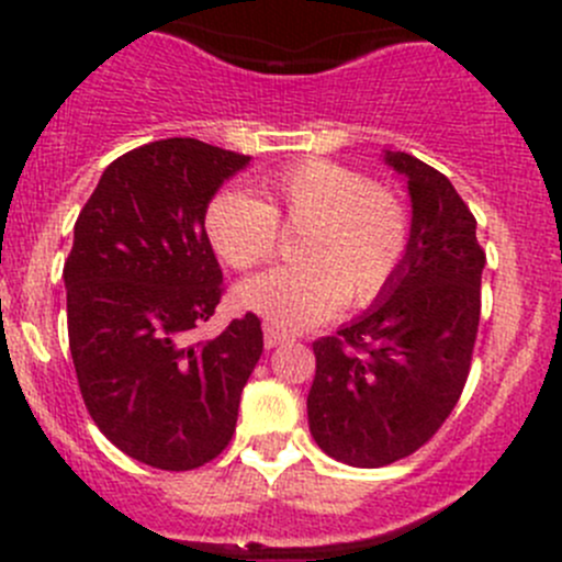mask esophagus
Instances as JSON below:
<instances>
[{
	"label": "esophagus",
	"mask_w": 562,
	"mask_h": 562,
	"mask_svg": "<svg viewBox=\"0 0 562 562\" xmlns=\"http://www.w3.org/2000/svg\"><path fill=\"white\" fill-rule=\"evenodd\" d=\"M288 339H291V334L282 331V328H277V326H271V323H263V342H266V348H277V345L288 342Z\"/></svg>",
	"instance_id": "1"
}]
</instances>
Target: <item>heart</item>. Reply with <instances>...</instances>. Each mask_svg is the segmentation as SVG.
Wrapping results in <instances>:
<instances>
[{"mask_svg": "<svg viewBox=\"0 0 562 562\" xmlns=\"http://www.w3.org/2000/svg\"><path fill=\"white\" fill-rule=\"evenodd\" d=\"M258 195L223 190L209 201L206 236L234 269L266 263L280 225L299 231L296 263L241 282L239 304L277 328H307L339 310L370 307L400 274L411 249V209L394 187L359 168L302 160L269 173Z\"/></svg>", "mask_w": 562, "mask_h": 562, "instance_id": "heart-1", "label": "heart"}]
</instances>
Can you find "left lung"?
<instances>
[{
	"instance_id": "8db88e82",
	"label": "left lung",
	"mask_w": 562,
	"mask_h": 562,
	"mask_svg": "<svg viewBox=\"0 0 562 562\" xmlns=\"http://www.w3.org/2000/svg\"><path fill=\"white\" fill-rule=\"evenodd\" d=\"M386 162L407 176L411 249L378 304L313 342L310 432L328 457L383 468L429 443L468 383L486 255L475 217L449 179L405 151Z\"/></svg>"
}]
</instances>
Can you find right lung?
Returning a JSON list of instances; mask_svg holds the SVG:
<instances>
[{
	"instance_id": "1",
	"label": "right lung",
	"mask_w": 562,
	"mask_h": 562,
	"mask_svg": "<svg viewBox=\"0 0 562 562\" xmlns=\"http://www.w3.org/2000/svg\"><path fill=\"white\" fill-rule=\"evenodd\" d=\"M249 160L195 138L151 140L105 168L76 220L65 288L78 389L100 432L151 468L223 454L263 353L252 313L192 342L225 291L206 206Z\"/></svg>"
}]
</instances>
